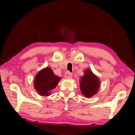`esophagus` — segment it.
<instances>
[{
	"label": "esophagus",
	"mask_w": 135,
	"mask_h": 135,
	"mask_svg": "<svg viewBox=\"0 0 135 135\" xmlns=\"http://www.w3.org/2000/svg\"><path fill=\"white\" fill-rule=\"evenodd\" d=\"M65 78L66 79H71L72 78V74L69 71H67L65 73Z\"/></svg>",
	"instance_id": "34e87169"
}]
</instances>
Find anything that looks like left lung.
Masks as SVG:
<instances>
[{"label": "left lung", "instance_id": "left-lung-1", "mask_svg": "<svg viewBox=\"0 0 135 135\" xmlns=\"http://www.w3.org/2000/svg\"><path fill=\"white\" fill-rule=\"evenodd\" d=\"M100 85L99 79L89 68L85 70L84 75L80 77V91L85 97L91 98L97 94L100 88Z\"/></svg>", "mask_w": 135, "mask_h": 135}]
</instances>
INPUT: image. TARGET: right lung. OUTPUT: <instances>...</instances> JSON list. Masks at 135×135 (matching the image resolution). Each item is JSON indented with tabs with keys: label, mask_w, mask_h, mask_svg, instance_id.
Instances as JSON below:
<instances>
[{
	"label": "right lung",
	"mask_w": 135,
	"mask_h": 135,
	"mask_svg": "<svg viewBox=\"0 0 135 135\" xmlns=\"http://www.w3.org/2000/svg\"><path fill=\"white\" fill-rule=\"evenodd\" d=\"M61 78L55 75L53 70L46 67L38 73L35 77L33 86L38 94L47 97L51 94L52 91L58 84Z\"/></svg>",
	"instance_id": "add662e5"
}]
</instances>
